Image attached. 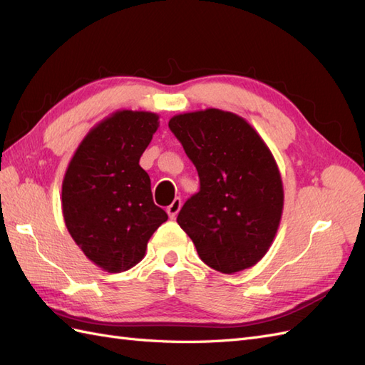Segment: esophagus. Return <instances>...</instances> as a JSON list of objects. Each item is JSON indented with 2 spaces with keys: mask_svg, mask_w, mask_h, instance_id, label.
Returning a JSON list of instances; mask_svg holds the SVG:
<instances>
[{
  "mask_svg": "<svg viewBox=\"0 0 365 365\" xmlns=\"http://www.w3.org/2000/svg\"><path fill=\"white\" fill-rule=\"evenodd\" d=\"M181 205H182L181 198H175V200L172 201V204H170L169 207H167V213H169L170 220H175V218H176V215H178V212L181 210Z\"/></svg>",
  "mask_w": 365,
  "mask_h": 365,
  "instance_id": "1",
  "label": "esophagus"
}]
</instances>
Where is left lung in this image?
Listing matches in <instances>:
<instances>
[{
  "instance_id": "1",
  "label": "left lung",
  "mask_w": 365,
  "mask_h": 365,
  "mask_svg": "<svg viewBox=\"0 0 365 365\" xmlns=\"http://www.w3.org/2000/svg\"><path fill=\"white\" fill-rule=\"evenodd\" d=\"M169 127L201 184L176 221L209 267L227 274L253 267L270 249L284 207L267 144L244 118L220 109L175 115Z\"/></svg>"
}]
</instances>
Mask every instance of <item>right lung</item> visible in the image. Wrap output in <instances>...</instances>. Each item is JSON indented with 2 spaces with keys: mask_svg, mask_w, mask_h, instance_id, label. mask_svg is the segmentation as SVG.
<instances>
[{
  "mask_svg": "<svg viewBox=\"0 0 365 365\" xmlns=\"http://www.w3.org/2000/svg\"><path fill=\"white\" fill-rule=\"evenodd\" d=\"M158 120L152 112L116 110L88 130L67 165L66 227L87 258L109 273L140 262L150 236L167 221L140 165Z\"/></svg>",
  "mask_w": 365,
  "mask_h": 365,
  "instance_id": "add662e5",
  "label": "right lung"
}]
</instances>
